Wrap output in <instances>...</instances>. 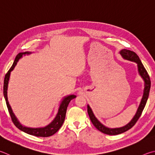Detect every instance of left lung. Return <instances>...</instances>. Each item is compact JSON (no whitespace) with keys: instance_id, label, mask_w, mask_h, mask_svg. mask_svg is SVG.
<instances>
[{"instance_id":"8db88e82","label":"left lung","mask_w":155,"mask_h":155,"mask_svg":"<svg viewBox=\"0 0 155 155\" xmlns=\"http://www.w3.org/2000/svg\"><path fill=\"white\" fill-rule=\"evenodd\" d=\"M120 54L121 55L123 59L127 60H129L131 61H134L137 64V70H138L139 74L141 76L142 79L144 81V93H143V96L142 98L141 102L139 105L138 108L137 110V112L135 116L134 117L133 119L129 123H127L126 125L121 127H118V128H109L107 127L104 126L103 124H102L99 120H97L96 117H95V115L93 112L91 108H90L89 105H87V112L91 120V123L94 124V125L96 127L97 129H98L100 131L102 132V133L107 134V135H118L129 130V129H131L133 127L137 120L139 119L142 114V112L144 110V107L146 106V102L148 98L149 92H150V80L149 75L148 74L147 71L145 69V68L143 66L142 63L141 62V60H140L138 57L136 53L130 50H127L125 49H123L121 51H120Z\"/></svg>"}]
</instances>
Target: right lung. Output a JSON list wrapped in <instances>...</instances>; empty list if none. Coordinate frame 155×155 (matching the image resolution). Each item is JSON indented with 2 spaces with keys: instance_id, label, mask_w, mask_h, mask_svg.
Segmentation results:
<instances>
[{
  "instance_id": "add662e5",
  "label": "right lung",
  "mask_w": 155,
  "mask_h": 155,
  "mask_svg": "<svg viewBox=\"0 0 155 155\" xmlns=\"http://www.w3.org/2000/svg\"><path fill=\"white\" fill-rule=\"evenodd\" d=\"M31 52L26 51L24 53H19L16 56V58L14 60V62L12 66L11 67L9 71L5 74V79H4V85H3V94L5 101H6V104L7 106L8 110H9L10 116L12 120L13 123H14L17 127L19 129H20L21 131L25 132L28 134L32 135V136H35L36 137H49L52 136L54 134L57 132L60 128L62 125L66 117V110L67 107H68L69 103L70 101L72 99L75 98V95H69L68 96H66L65 97L63 98L62 101L60 103V107H59L58 113L56 114L55 119L52 120L51 123H50L49 125H47L45 127H28L22 125L19 122V120L17 119L15 114L13 113V112L11 109V107L8 101V97H7V89H8V84H9V81L10 78L11 72L15 68L17 63L19 61L20 58H22V56L25 55H28L30 54Z\"/></svg>"
}]
</instances>
